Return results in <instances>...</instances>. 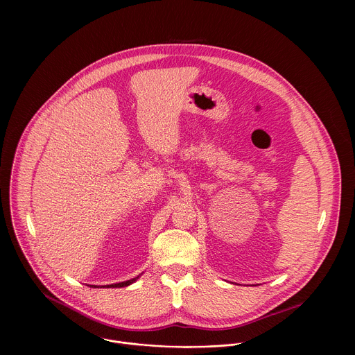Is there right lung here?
I'll return each instance as SVG.
<instances>
[{
	"label": "right lung",
	"instance_id": "right-lung-1",
	"mask_svg": "<svg viewBox=\"0 0 355 355\" xmlns=\"http://www.w3.org/2000/svg\"><path fill=\"white\" fill-rule=\"evenodd\" d=\"M142 276V273L139 275V276H137V277H134V279H130V280H125V282H120V283H114V284H106V286H102L103 288H121V287H127V286H130V284H132V283H135L139 277ZM90 287H94V288H98L97 286H90ZM101 287V288H102Z\"/></svg>",
	"mask_w": 355,
	"mask_h": 355
}]
</instances>
